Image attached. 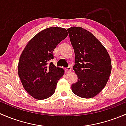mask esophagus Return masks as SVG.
<instances>
[{"label": "esophagus", "mask_w": 126, "mask_h": 126, "mask_svg": "<svg viewBox=\"0 0 126 126\" xmlns=\"http://www.w3.org/2000/svg\"><path fill=\"white\" fill-rule=\"evenodd\" d=\"M71 69H72V67L70 66H68V68L65 69V72H66V73H68V72H71Z\"/></svg>", "instance_id": "esophagus-1"}]
</instances>
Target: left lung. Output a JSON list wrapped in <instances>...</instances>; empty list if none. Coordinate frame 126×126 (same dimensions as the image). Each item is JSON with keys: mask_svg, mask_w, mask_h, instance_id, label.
I'll return each mask as SVG.
<instances>
[{"mask_svg": "<svg viewBox=\"0 0 126 126\" xmlns=\"http://www.w3.org/2000/svg\"><path fill=\"white\" fill-rule=\"evenodd\" d=\"M75 53L73 69L78 80L71 86L75 94L91 98L105 87L111 71L110 55L91 32L80 27L67 29Z\"/></svg>", "mask_w": 126, "mask_h": 126, "instance_id": "left-lung-1", "label": "left lung"}]
</instances>
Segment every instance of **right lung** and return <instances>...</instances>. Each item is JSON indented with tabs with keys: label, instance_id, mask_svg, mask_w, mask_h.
<instances>
[{
	"label": "right lung",
	"instance_id": "obj_1",
	"mask_svg": "<svg viewBox=\"0 0 126 126\" xmlns=\"http://www.w3.org/2000/svg\"><path fill=\"white\" fill-rule=\"evenodd\" d=\"M62 27H49L36 34L28 43L21 54L17 70L27 92L38 100L45 99L55 93L57 84L64 71L52 62L54 49L68 36Z\"/></svg>",
	"mask_w": 126,
	"mask_h": 126
}]
</instances>
